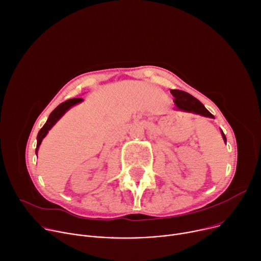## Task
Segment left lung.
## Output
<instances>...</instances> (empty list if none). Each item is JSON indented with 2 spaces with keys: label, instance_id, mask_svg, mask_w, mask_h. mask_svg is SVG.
<instances>
[{
  "label": "left lung",
  "instance_id": "obj_1",
  "mask_svg": "<svg viewBox=\"0 0 261 261\" xmlns=\"http://www.w3.org/2000/svg\"><path fill=\"white\" fill-rule=\"evenodd\" d=\"M170 92L172 95L174 96V102L176 105V109L186 111V112H192L196 114H200L205 117H211L213 118V114H211L209 111L205 109V107L202 105V103L194 96L189 94L186 91L182 90H177V89H171ZM223 142L227 143V137H225L224 133L221 131Z\"/></svg>",
  "mask_w": 261,
  "mask_h": 261
}]
</instances>
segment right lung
I'll return each instance as SVG.
<instances>
[{
	"instance_id": "add662e5",
	"label": "right lung",
	"mask_w": 261,
	"mask_h": 261,
	"mask_svg": "<svg viewBox=\"0 0 261 261\" xmlns=\"http://www.w3.org/2000/svg\"><path fill=\"white\" fill-rule=\"evenodd\" d=\"M83 100V98H71V99H68L62 103H60V105L52 111L46 121V124L43 126V128L39 131V134H38V144H37V149H36V153H38V149L43 141V138L46 136V134L48 133V131L52 128V126H54L57 121L62 117V115L69 109L70 107H72L73 105H75V103L77 102H81Z\"/></svg>"
}]
</instances>
